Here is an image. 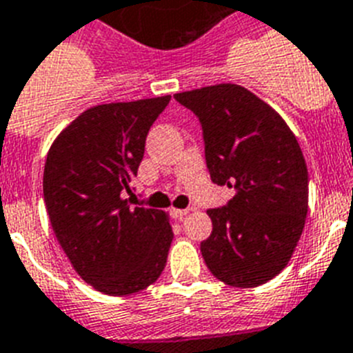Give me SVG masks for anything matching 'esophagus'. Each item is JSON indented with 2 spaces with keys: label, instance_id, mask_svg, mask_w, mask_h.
Listing matches in <instances>:
<instances>
[{
  "label": "esophagus",
  "instance_id": "34e87169",
  "mask_svg": "<svg viewBox=\"0 0 353 353\" xmlns=\"http://www.w3.org/2000/svg\"><path fill=\"white\" fill-rule=\"evenodd\" d=\"M186 214H188V208H172L170 210V216L174 217V219H183Z\"/></svg>",
  "mask_w": 353,
  "mask_h": 353
}]
</instances>
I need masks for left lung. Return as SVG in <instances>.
Listing matches in <instances>:
<instances>
[{
	"mask_svg": "<svg viewBox=\"0 0 353 353\" xmlns=\"http://www.w3.org/2000/svg\"><path fill=\"white\" fill-rule=\"evenodd\" d=\"M174 97L201 123L210 179L236 192L206 210L212 234L203 259L225 285H265L288 265L305 228L308 170L299 143L270 105L239 85Z\"/></svg>",
	"mask_w": 353,
	"mask_h": 353,
	"instance_id": "1",
	"label": "left lung"
}]
</instances>
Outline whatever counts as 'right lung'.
<instances>
[{
    "label": "right lung",
    "instance_id": "1",
    "mask_svg": "<svg viewBox=\"0 0 353 353\" xmlns=\"http://www.w3.org/2000/svg\"><path fill=\"white\" fill-rule=\"evenodd\" d=\"M170 96L88 108L56 137L43 172L50 225L74 270L108 296L156 283L174 232L163 210L130 206L148 130Z\"/></svg>",
    "mask_w": 353,
    "mask_h": 353
}]
</instances>
